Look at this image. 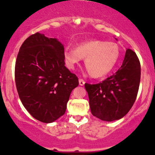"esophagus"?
Instances as JSON below:
<instances>
[{
  "label": "esophagus",
  "instance_id": "1",
  "mask_svg": "<svg viewBox=\"0 0 155 155\" xmlns=\"http://www.w3.org/2000/svg\"><path fill=\"white\" fill-rule=\"evenodd\" d=\"M79 85L82 86V85H85V81H84L82 79H79Z\"/></svg>",
  "mask_w": 155,
  "mask_h": 155
}]
</instances>
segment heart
<instances>
[{"instance_id":"obj_1","label":"heart","mask_w":155,"mask_h":155,"mask_svg":"<svg viewBox=\"0 0 155 155\" xmlns=\"http://www.w3.org/2000/svg\"><path fill=\"white\" fill-rule=\"evenodd\" d=\"M120 51L118 45L101 40L84 42L76 49L67 47L64 50L65 65L73 70L81 59L85 58V66L93 77H102L108 74L118 62Z\"/></svg>"}]
</instances>
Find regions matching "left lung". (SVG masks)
I'll use <instances>...</instances> for the list:
<instances>
[{"label":"left lung","mask_w":155,"mask_h":155,"mask_svg":"<svg viewBox=\"0 0 155 155\" xmlns=\"http://www.w3.org/2000/svg\"><path fill=\"white\" fill-rule=\"evenodd\" d=\"M140 76V60L134 51L127 49L116 73L100 83L85 84L92 115L107 121L123 118L137 99Z\"/></svg>","instance_id":"left-lung-1"}]
</instances>
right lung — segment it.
<instances>
[{
    "label": "right lung",
    "mask_w": 155,
    "mask_h": 155,
    "mask_svg": "<svg viewBox=\"0 0 155 155\" xmlns=\"http://www.w3.org/2000/svg\"><path fill=\"white\" fill-rule=\"evenodd\" d=\"M64 46L55 38L35 33L20 47L15 82L23 106L38 121L51 123L66 112L79 79L64 66Z\"/></svg>",
    "instance_id": "right-lung-1"
}]
</instances>
